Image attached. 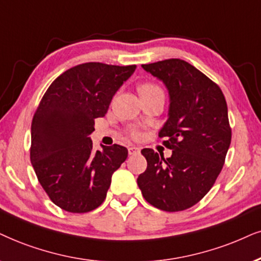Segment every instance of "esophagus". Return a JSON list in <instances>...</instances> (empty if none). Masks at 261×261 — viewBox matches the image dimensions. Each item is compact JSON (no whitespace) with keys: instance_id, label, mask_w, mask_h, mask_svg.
Listing matches in <instances>:
<instances>
[{"instance_id":"obj_1","label":"esophagus","mask_w":261,"mask_h":261,"mask_svg":"<svg viewBox=\"0 0 261 261\" xmlns=\"http://www.w3.org/2000/svg\"><path fill=\"white\" fill-rule=\"evenodd\" d=\"M141 151L138 147H128V155H136Z\"/></svg>"}]
</instances>
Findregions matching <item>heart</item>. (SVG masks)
Segmentation results:
<instances>
[{
  "label": "heart",
  "mask_w": 261,
  "mask_h": 261,
  "mask_svg": "<svg viewBox=\"0 0 261 261\" xmlns=\"http://www.w3.org/2000/svg\"><path fill=\"white\" fill-rule=\"evenodd\" d=\"M154 88H158V87H156V85L151 84V83H144V84H141V85H140V88H138V90L143 91V90H149V89H154ZM133 136L136 137V136H137V133H135V131H134Z\"/></svg>",
  "instance_id": "obj_1"
}]
</instances>
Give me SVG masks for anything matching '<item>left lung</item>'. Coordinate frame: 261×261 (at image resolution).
Returning a JSON list of instances; mask_svg holds the SVG:
<instances>
[{
    "label": "left lung",
    "instance_id": "obj_1",
    "mask_svg": "<svg viewBox=\"0 0 261 261\" xmlns=\"http://www.w3.org/2000/svg\"><path fill=\"white\" fill-rule=\"evenodd\" d=\"M142 67L169 90V119L159 137L166 138L172 155L165 159L150 148L142 149L147 170L137 184L151 206L184 211L208 193L225 163L231 142L225 97L214 82L180 59Z\"/></svg>",
    "mask_w": 261,
    "mask_h": 261
}]
</instances>
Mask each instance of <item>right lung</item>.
I'll use <instances>...</instances> for the list:
<instances>
[{
	"mask_svg": "<svg viewBox=\"0 0 261 261\" xmlns=\"http://www.w3.org/2000/svg\"><path fill=\"white\" fill-rule=\"evenodd\" d=\"M135 70L136 65H77L43 95L31 124L30 159L38 182L60 208L90 212L106 199L112 174L126 160L127 149L113 144L94 151L89 135Z\"/></svg>",
	"mask_w": 261,
	"mask_h": 261,
	"instance_id": "add662e5",
	"label": "right lung"
}]
</instances>
